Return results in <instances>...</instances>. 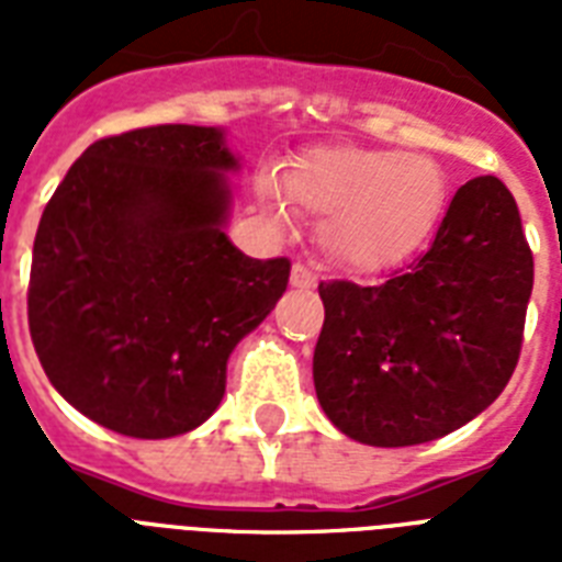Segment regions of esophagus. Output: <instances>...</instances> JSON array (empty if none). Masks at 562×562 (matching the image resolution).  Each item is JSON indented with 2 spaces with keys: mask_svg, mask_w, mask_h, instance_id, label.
I'll return each mask as SVG.
<instances>
[{
  "mask_svg": "<svg viewBox=\"0 0 562 562\" xmlns=\"http://www.w3.org/2000/svg\"><path fill=\"white\" fill-rule=\"evenodd\" d=\"M291 285H294V289H315L317 285V277H315V271H308L306 265H294V268H291Z\"/></svg>",
  "mask_w": 562,
  "mask_h": 562,
  "instance_id": "esophagus-1",
  "label": "esophagus"
}]
</instances>
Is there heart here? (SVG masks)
Instances as JSON below:
<instances>
[{
  "instance_id": "b5f03b06",
  "label": "heart",
  "mask_w": 562,
  "mask_h": 562,
  "mask_svg": "<svg viewBox=\"0 0 562 562\" xmlns=\"http://www.w3.org/2000/svg\"><path fill=\"white\" fill-rule=\"evenodd\" d=\"M282 188L321 224V245L344 271L379 273L405 262L431 236L446 201L443 171L431 157L387 148L329 145L294 160ZM280 183L265 175L259 203L289 224Z\"/></svg>"
}]
</instances>
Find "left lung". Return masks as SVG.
<instances>
[{
    "instance_id": "8db88e82",
    "label": "left lung",
    "mask_w": 562,
    "mask_h": 562,
    "mask_svg": "<svg viewBox=\"0 0 562 562\" xmlns=\"http://www.w3.org/2000/svg\"><path fill=\"white\" fill-rule=\"evenodd\" d=\"M533 256L493 175L454 192L426 254L382 285L321 282V408L368 446H417L479 417L522 350Z\"/></svg>"
}]
</instances>
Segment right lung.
<instances>
[{
  "mask_svg": "<svg viewBox=\"0 0 562 562\" xmlns=\"http://www.w3.org/2000/svg\"><path fill=\"white\" fill-rule=\"evenodd\" d=\"M224 131L104 136L43 210L29 329L48 382L83 417L139 440L187 435L221 405L227 359L271 315L291 262L224 233Z\"/></svg>",
  "mask_w": 562,
  "mask_h": 562,
  "instance_id": "obj_1",
  "label": "right lung"
}]
</instances>
